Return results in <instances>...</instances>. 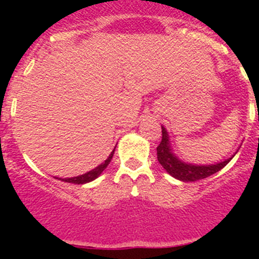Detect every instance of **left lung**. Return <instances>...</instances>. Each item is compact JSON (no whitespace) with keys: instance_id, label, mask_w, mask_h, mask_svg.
<instances>
[{"instance_id":"left-lung-1","label":"left lung","mask_w":259,"mask_h":259,"mask_svg":"<svg viewBox=\"0 0 259 259\" xmlns=\"http://www.w3.org/2000/svg\"><path fill=\"white\" fill-rule=\"evenodd\" d=\"M156 155H158V160L161 164V166L171 177L182 180V182H197V180L208 178V177L213 176L217 171L223 169L232 159H227V160L221 161L215 165H192V164L183 163L171 153L168 133L164 127H161V142L156 146Z\"/></svg>"}]
</instances>
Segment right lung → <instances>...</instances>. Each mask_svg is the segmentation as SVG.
<instances>
[{
	"mask_svg": "<svg viewBox=\"0 0 259 259\" xmlns=\"http://www.w3.org/2000/svg\"><path fill=\"white\" fill-rule=\"evenodd\" d=\"M114 151H115V149L113 150V153H111L110 155H109V158L106 159V160L104 161L103 164H100V165H99V166H96V168L93 169V170H91V171H89V173L83 174V176L74 177V178H65L64 182L75 183V184H85V183H89V182H91V180L96 179L99 176H100L101 173H103L104 169H105L106 166H108L109 164H110L111 158H113V155H114Z\"/></svg>",
	"mask_w": 259,
	"mask_h": 259,
	"instance_id": "1",
	"label": "right lung"
}]
</instances>
